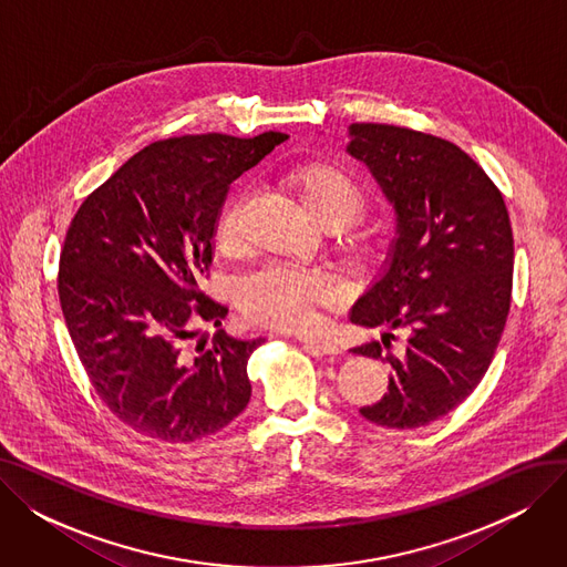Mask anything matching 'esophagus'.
Masks as SVG:
<instances>
[{"instance_id":"1","label":"esophagus","mask_w":567,"mask_h":567,"mask_svg":"<svg viewBox=\"0 0 567 567\" xmlns=\"http://www.w3.org/2000/svg\"><path fill=\"white\" fill-rule=\"evenodd\" d=\"M296 340L303 342L306 347H310L312 351H319V353H329V355H336V353H340V347H338L333 340L323 338V336H312V333H296Z\"/></svg>"}]
</instances>
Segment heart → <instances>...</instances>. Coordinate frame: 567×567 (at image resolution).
Here are the masks:
<instances>
[{"label":"heart","mask_w":567,"mask_h":567,"mask_svg":"<svg viewBox=\"0 0 567 567\" xmlns=\"http://www.w3.org/2000/svg\"><path fill=\"white\" fill-rule=\"evenodd\" d=\"M285 184L321 227L347 225L365 202L361 184L338 163H296L285 172ZM353 241H363V234H353ZM216 244L225 252L241 248L234 204L218 218ZM340 289L329 276L276 261L238 285L236 301L250 323L266 329H301L317 317L319 308L336 303Z\"/></svg>","instance_id":"heart-1"}]
</instances>
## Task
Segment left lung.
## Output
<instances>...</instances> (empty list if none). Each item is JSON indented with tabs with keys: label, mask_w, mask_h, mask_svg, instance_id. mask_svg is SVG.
<instances>
[{
	"label": "left lung",
	"mask_w": 567,
	"mask_h": 567,
	"mask_svg": "<svg viewBox=\"0 0 567 567\" xmlns=\"http://www.w3.org/2000/svg\"><path fill=\"white\" fill-rule=\"evenodd\" d=\"M349 137L347 152L398 214L389 266L349 319L409 331L400 355L391 333L385 357L380 342L353 349L391 365L389 393L361 413L415 430L462 404L494 359L513 296L511 216L485 169L449 140L389 124H351Z\"/></svg>",
	"instance_id": "1"
}]
</instances>
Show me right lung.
I'll return each mask as SVG.
<instances>
[{
    "mask_svg": "<svg viewBox=\"0 0 567 567\" xmlns=\"http://www.w3.org/2000/svg\"><path fill=\"white\" fill-rule=\"evenodd\" d=\"M285 133L169 137L144 146L89 195L59 255V303L96 395L131 430L165 443L216 434L250 402L248 359L264 342L220 326L227 308L199 289L229 184Z\"/></svg>",
    "mask_w": 567,
    "mask_h": 567,
    "instance_id": "obj_1",
    "label": "right lung"
}]
</instances>
